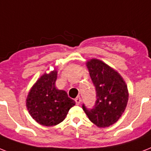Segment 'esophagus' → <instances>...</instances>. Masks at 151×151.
<instances>
[{"label": "esophagus", "mask_w": 151, "mask_h": 151, "mask_svg": "<svg viewBox=\"0 0 151 151\" xmlns=\"http://www.w3.org/2000/svg\"><path fill=\"white\" fill-rule=\"evenodd\" d=\"M75 102H76V104H77V105H80V103L81 102V97L78 96V97H77V98H76Z\"/></svg>", "instance_id": "1"}]
</instances>
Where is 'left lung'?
Returning <instances> with one entry per match:
<instances>
[{"label":"left lung","mask_w":151,"mask_h":151,"mask_svg":"<svg viewBox=\"0 0 151 151\" xmlns=\"http://www.w3.org/2000/svg\"><path fill=\"white\" fill-rule=\"evenodd\" d=\"M86 66L95 86L97 100L92 109H88L84 105L82 107L97 127H109L119 119L127 108V85L117 70L99 59H91Z\"/></svg>","instance_id":"8db88e82"}]
</instances>
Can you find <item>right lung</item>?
<instances>
[{"mask_svg":"<svg viewBox=\"0 0 151 151\" xmlns=\"http://www.w3.org/2000/svg\"><path fill=\"white\" fill-rule=\"evenodd\" d=\"M57 70L45 73L33 84L26 98V107L33 119L44 127H53L63 122L75 101L55 84Z\"/></svg>","mask_w":151,"mask_h":151,"instance_id":"right-lung-1","label":"right lung"}]
</instances>
